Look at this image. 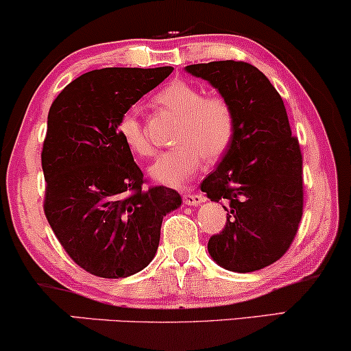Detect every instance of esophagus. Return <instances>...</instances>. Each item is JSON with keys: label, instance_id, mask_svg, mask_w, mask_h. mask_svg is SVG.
Segmentation results:
<instances>
[{"label": "esophagus", "instance_id": "obj_1", "mask_svg": "<svg viewBox=\"0 0 351 351\" xmlns=\"http://www.w3.org/2000/svg\"><path fill=\"white\" fill-rule=\"evenodd\" d=\"M205 202V197L202 193H184V203L190 206H198Z\"/></svg>", "mask_w": 351, "mask_h": 351}]
</instances>
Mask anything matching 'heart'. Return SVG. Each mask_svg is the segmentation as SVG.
<instances>
[{
	"instance_id": "obj_1",
	"label": "heart",
	"mask_w": 351,
	"mask_h": 351,
	"mask_svg": "<svg viewBox=\"0 0 351 351\" xmlns=\"http://www.w3.org/2000/svg\"><path fill=\"white\" fill-rule=\"evenodd\" d=\"M156 104L180 117L176 130L174 149L159 154L148 172L156 182L182 187L205 162L226 153L234 136V114L221 96H202V90L187 81H172L156 94ZM122 141L138 156L153 154L145 125L136 112L128 110L117 125Z\"/></svg>"
}]
</instances>
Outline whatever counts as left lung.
Returning <instances> with one entry per match:
<instances>
[{
    "label": "left lung",
    "mask_w": 351,
    "mask_h": 351,
    "mask_svg": "<svg viewBox=\"0 0 351 351\" xmlns=\"http://www.w3.org/2000/svg\"><path fill=\"white\" fill-rule=\"evenodd\" d=\"M208 81L234 114V136L202 182L211 202L226 200V226L208 241L219 267L261 270L283 257L302 216V156L283 99L252 64L234 60L185 66Z\"/></svg>",
    "instance_id": "1"
}]
</instances>
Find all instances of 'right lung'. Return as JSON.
I'll list each match as a JSON object with an SVG mask.
<instances>
[{
  "label": "right lung",
  "mask_w": 351,
  "mask_h": 351,
  "mask_svg": "<svg viewBox=\"0 0 351 351\" xmlns=\"http://www.w3.org/2000/svg\"><path fill=\"white\" fill-rule=\"evenodd\" d=\"M174 68H102L64 88L49 110L42 169L47 221L66 254L102 278L135 275L153 261L176 190L143 189V172L117 125Z\"/></svg>",
  "instance_id": "1"
}]
</instances>
